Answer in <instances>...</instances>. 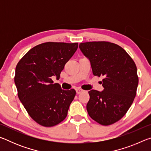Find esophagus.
I'll use <instances>...</instances> for the list:
<instances>
[{"label":"esophagus","mask_w":151,"mask_h":151,"mask_svg":"<svg viewBox=\"0 0 151 151\" xmlns=\"http://www.w3.org/2000/svg\"><path fill=\"white\" fill-rule=\"evenodd\" d=\"M76 93H77L78 94H81V93H83V92L84 91L83 89H81V88H78V89H76Z\"/></svg>","instance_id":"obj_1"}]
</instances>
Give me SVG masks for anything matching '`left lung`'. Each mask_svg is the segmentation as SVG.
Listing matches in <instances>:
<instances>
[{
  "label": "left lung",
  "instance_id": "obj_1",
  "mask_svg": "<svg viewBox=\"0 0 151 151\" xmlns=\"http://www.w3.org/2000/svg\"><path fill=\"white\" fill-rule=\"evenodd\" d=\"M79 48L91 61L94 76H103L104 90L88 91V115L104 126L115 123L133 103L139 84L137 66L121 47L106 41L81 42Z\"/></svg>",
  "mask_w": 151,
  "mask_h": 151
}]
</instances>
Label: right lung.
I'll return each instance as SVG.
<instances>
[{
	"label": "right lung",
	"instance_id": "obj_1",
	"mask_svg": "<svg viewBox=\"0 0 151 151\" xmlns=\"http://www.w3.org/2000/svg\"><path fill=\"white\" fill-rule=\"evenodd\" d=\"M78 43L47 42L32 48L17 63L14 83L18 96L30 116L43 127L55 126L65 120L76 95L52 78H60L65 64Z\"/></svg>",
	"mask_w": 151,
	"mask_h": 151
}]
</instances>
